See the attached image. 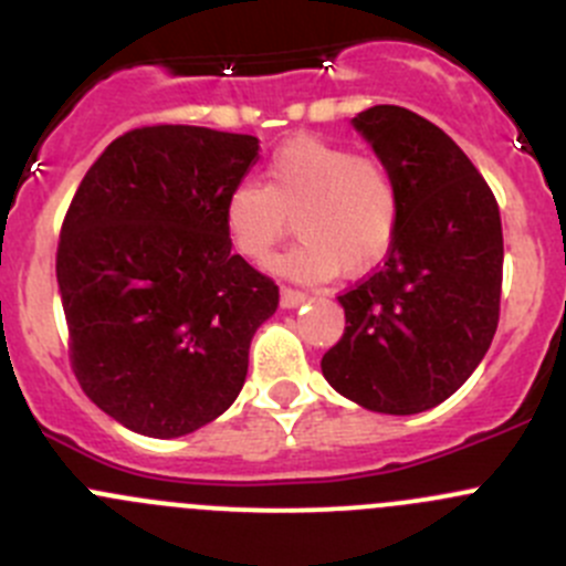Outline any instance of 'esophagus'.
Segmentation results:
<instances>
[{"mask_svg":"<svg viewBox=\"0 0 566 566\" xmlns=\"http://www.w3.org/2000/svg\"><path fill=\"white\" fill-rule=\"evenodd\" d=\"M306 298H310V295L301 293V290L282 287V310H295V306L306 304Z\"/></svg>","mask_w":566,"mask_h":566,"instance_id":"esophagus-1","label":"esophagus"}]
</instances>
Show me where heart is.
Returning a JSON list of instances; mask_svg holds the SVG:
<instances>
[{"label":"heart","mask_w":566,"mask_h":566,"mask_svg":"<svg viewBox=\"0 0 566 566\" xmlns=\"http://www.w3.org/2000/svg\"><path fill=\"white\" fill-rule=\"evenodd\" d=\"M397 177L380 158L319 136H295L265 164V186L238 182L224 199V232L235 254L265 262L295 219L301 241L273 271L304 282L358 276L389 254L399 227Z\"/></svg>","instance_id":"1"}]
</instances>
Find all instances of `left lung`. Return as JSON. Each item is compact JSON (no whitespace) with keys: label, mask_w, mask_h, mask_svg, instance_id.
Segmentation results:
<instances>
[{"label":"left lung","mask_w":566,"mask_h":566,"mask_svg":"<svg viewBox=\"0 0 566 566\" xmlns=\"http://www.w3.org/2000/svg\"><path fill=\"white\" fill-rule=\"evenodd\" d=\"M353 128L397 177L402 210L384 265L339 295L345 334L319 367L361 408L421 413L471 378L499 328V202L465 153L410 108L373 106Z\"/></svg>","instance_id":"8db88e82"}]
</instances>
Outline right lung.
Here are the masks:
<instances>
[{
    "label": "right lung",
    "instance_id": "right-lung-1",
    "mask_svg": "<svg viewBox=\"0 0 566 566\" xmlns=\"http://www.w3.org/2000/svg\"><path fill=\"white\" fill-rule=\"evenodd\" d=\"M260 139L150 125L114 139L67 208L56 284L84 394L128 430L180 438L219 419L279 287L232 254L224 199Z\"/></svg>",
    "mask_w": 566,
    "mask_h": 566
}]
</instances>
